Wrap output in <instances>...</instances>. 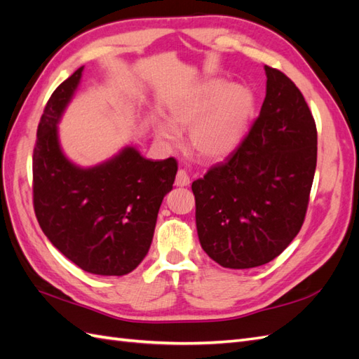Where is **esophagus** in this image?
Returning <instances> with one entry per match:
<instances>
[{
    "label": "esophagus",
    "mask_w": 359,
    "mask_h": 359,
    "mask_svg": "<svg viewBox=\"0 0 359 359\" xmlns=\"http://www.w3.org/2000/svg\"><path fill=\"white\" fill-rule=\"evenodd\" d=\"M177 187H188L191 183V179L188 176V172L185 170H179L176 174V180H174Z\"/></svg>",
    "instance_id": "1"
}]
</instances>
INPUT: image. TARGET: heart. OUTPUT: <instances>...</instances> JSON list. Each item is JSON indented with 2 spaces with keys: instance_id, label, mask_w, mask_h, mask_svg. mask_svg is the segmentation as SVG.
<instances>
[{
  "instance_id": "1",
  "label": "heart",
  "mask_w": 359,
  "mask_h": 359,
  "mask_svg": "<svg viewBox=\"0 0 359 359\" xmlns=\"http://www.w3.org/2000/svg\"><path fill=\"white\" fill-rule=\"evenodd\" d=\"M255 109L249 88L214 79L189 90L170 106V123L158 126V135L177 142L179 132L189 128V145L200 158L218 161L243 141Z\"/></svg>"
}]
</instances>
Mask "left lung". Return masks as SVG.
I'll return each mask as SVG.
<instances>
[{
  "label": "left lung",
  "instance_id": "1",
  "mask_svg": "<svg viewBox=\"0 0 359 359\" xmlns=\"http://www.w3.org/2000/svg\"><path fill=\"white\" fill-rule=\"evenodd\" d=\"M267 95L241 144L192 182L198 240L226 269L273 261L306 217L317 165V127L305 97L265 67Z\"/></svg>",
  "mask_w": 359,
  "mask_h": 359
}]
</instances>
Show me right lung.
Masks as SVG:
<instances>
[{
  "label": "right lung",
  "instance_id": "right-lung-1",
  "mask_svg": "<svg viewBox=\"0 0 359 359\" xmlns=\"http://www.w3.org/2000/svg\"><path fill=\"white\" fill-rule=\"evenodd\" d=\"M81 71L60 83L43 109L33 150V208L42 232L77 267L123 276L145 258L177 161H149L135 149L81 170L62 154L57 121Z\"/></svg>",
  "mask_w": 359,
  "mask_h": 359
}]
</instances>
